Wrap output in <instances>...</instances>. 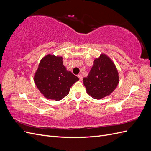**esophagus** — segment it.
I'll return each instance as SVG.
<instances>
[{
  "label": "esophagus",
  "instance_id": "esophagus-1",
  "mask_svg": "<svg viewBox=\"0 0 151 151\" xmlns=\"http://www.w3.org/2000/svg\"><path fill=\"white\" fill-rule=\"evenodd\" d=\"M78 77L79 78V80L81 81H83V76H82L81 74H79L78 75Z\"/></svg>",
  "mask_w": 151,
  "mask_h": 151
}]
</instances>
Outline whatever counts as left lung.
<instances>
[{"instance_id":"obj_1","label":"left lung","mask_w":151,"mask_h":151,"mask_svg":"<svg viewBox=\"0 0 151 151\" xmlns=\"http://www.w3.org/2000/svg\"><path fill=\"white\" fill-rule=\"evenodd\" d=\"M119 81L115 63L105 53H101L94 59L89 74L83 79L87 93L96 99L110 95L117 88Z\"/></svg>"}]
</instances>
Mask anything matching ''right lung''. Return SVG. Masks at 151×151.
I'll list each match as a JSON object with an SVG mask.
<instances>
[{
    "instance_id": "add662e5",
    "label": "right lung",
    "mask_w": 151,
    "mask_h": 151,
    "mask_svg": "<svg viewBox=\"0 0 151 151\" xmlns=\"http://www.w3.org/2000/svg\"><path fill=\"white\" fill-rule=\"evenodd\" d=\"M34 82L41 94L48 99L60 101L69 93L71 86L79 79L63 64L62 56H44L34 75Z\"/></svg>"
}]
</instances>
